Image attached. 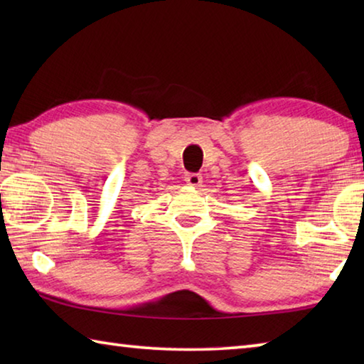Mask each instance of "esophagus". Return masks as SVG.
<instances>
[{"mask_svg": "<svg viewBox=\"0 0 364 364\" xmlns=\"http://www.w3.org/2000/svg\"><path fill=\"white\" fill-rule=\"evenodd\" d=\"M184 181H186V184L191 188H199L202 183V176L199 173H188L184 176Z\"/></svg>", "mask_w": 364, "mask_h": 364, "instance_id": "esophagus-1", "label": "esophagus"}]
</instances>
